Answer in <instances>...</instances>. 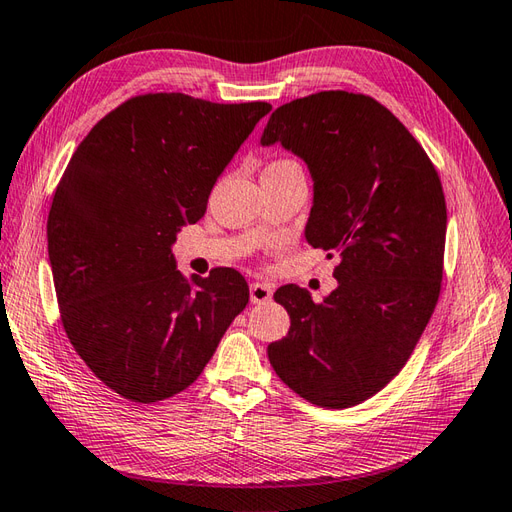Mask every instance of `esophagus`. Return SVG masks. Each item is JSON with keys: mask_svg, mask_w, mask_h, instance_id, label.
<instances>
[{"mask_svg": "<svg viewBox=\"0 0 512 512\" xmlns=\"http://www.w3.org/2000/svg\"><path fill=\"white\" fill-rule=\"evenodd\" d=\"M272 299V288L268 283H251V303H266Z\"/></svg>", "mask_w": 512, "mask_h": 512, "instance_id": "1", "label": "esophagus"}]
</instances>
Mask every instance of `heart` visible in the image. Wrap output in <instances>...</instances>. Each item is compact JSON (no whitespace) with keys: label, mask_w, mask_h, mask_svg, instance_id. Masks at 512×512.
I'll return each mask as SVG.
<instances>
[{"label":"heart","mask_w":512,"mask_h":512,"mask_svg":"<svg viewBox=\"0 0 512 512\" xmlns=\"http://www.w3.org/2000/svg\"><path fill=\"white\" fill-rule=\"evenodd\" d=\"M270 165H296V163H294V161H290V159H279V161L270 163Z\"/></svg>","instance_id":"b5f03b06"}]
</instances>
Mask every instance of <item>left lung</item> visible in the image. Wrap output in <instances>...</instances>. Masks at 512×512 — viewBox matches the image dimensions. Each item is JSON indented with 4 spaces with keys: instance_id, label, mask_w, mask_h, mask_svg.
<instances>
[{
    "instance_id": "8db88e82",
    "label": "left lung",
    "mask_w": 512,
    "mask_h": 512,
    "mask_svg": "<svg viewBox=\"0 0 512 512\" xmlns=\"http://www.w3.org/2000/svg\"><path fill=\"white\" fill-rule=\"evenodd\" d=\"M277 141L310 168L305 237L336 257L338 288L316 303L281 285L275 301L290 331L268 344V358L314 406H358L408 362L441 294V178L410 130L364 93L320 91L279 106L261 135L264 146Z\"/></svg>"
}]
</instances>
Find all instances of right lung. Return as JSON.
I'll return each instance as SVG.
<instances>
[{"label": "right lung", "mask_w": 512, "mask_h": 512, "mask_svg": "<svg viewBox=\"0 0 512 512\" xmlns=\"http://www.w3.org/2000/svg\"><path fill=\"white\" fill-rule=\"evenodd\" d=\"M144 93L80 141L47 216V253L69 342L117 395L157 403L192 386L248 303L233 268L185 279L172 244L198 222L218 176L270 113Z\"/></svg>", "instance_id": "obj_1"}]
</instances>
